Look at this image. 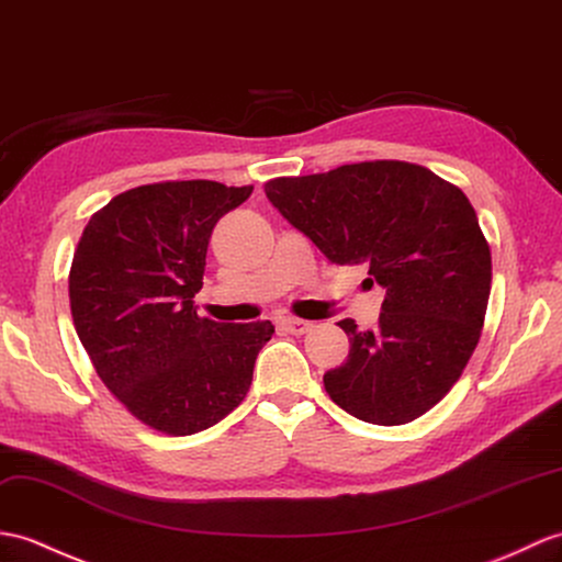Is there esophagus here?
<instances>
[{"label":"esophagus","instance_id":"1","mask_svg":"<svg viewBox=\"0 0 562 562\" xmlns=\"http://www.w3.org/2000/svg\"><path fill=\"white\" fill-rule=\"evenodd\" d=\"M280 325H282L286 333H292V335H306L313 328V323L302 321V318H282Z\"/></svg>","mask_w":562,"mask_h":562}]
</instances>
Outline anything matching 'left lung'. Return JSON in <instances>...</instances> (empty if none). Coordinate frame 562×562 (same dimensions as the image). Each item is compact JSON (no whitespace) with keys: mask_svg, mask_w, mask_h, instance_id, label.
Masks as SVG:
<instances>
[{"mask_svg":"<svg viewBox=\"0 0 562 562\" xmlns=\"http://www.w3.org/2000/svg\"><path fill=\"white\" fill-rule=\"evenodd\" d=\"M278 211L337 266L385 290L373 330L345 318L349 357L323 375L345 412L378 426L419 419L472 359L491 294V249L462 189L402 160L266 181Z\"/></svg>","mask_w":562,"mask_h":562,"instance_id":"obj_1","label":"left lung"}]
</instances>
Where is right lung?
Here are the masks:
<instances>
[{"label":"right lung","instance_id":"1","mask_svg":"<svg viewBox=\"0 0 562 562\" xmlns=\"http://www.w3.org/2000/svg\"><path fill=\"white\" fill-rule=\"evenodd\" d=\"M254 187L158 181L90 215L69 270L78 340L104 387L167 436L211 428L249 393L270 321L215 323L195 313L215 222Z\"/></svg>","mask_w":562,"mask_h":562}]
</instances>
